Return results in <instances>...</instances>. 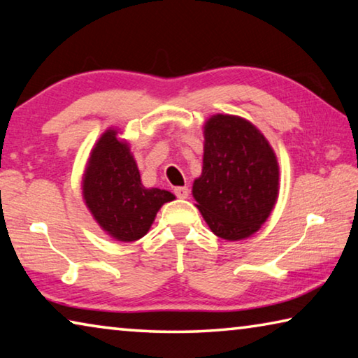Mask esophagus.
<instances>
[{"label": "esophagus", "instance_id": "esophagus-1", "mask_svg": "<svg viewBox=\"0 0 358 358\" xmlns=\"http://www.w3.org/2000/svg\"><path fill=\"white\" fill-rule=\"evenodd\" d=\"M175 196L180 199H186L187 196H189V189H187L186 186H177L175 187Z\"/></svg>", "mask_w": 358, "mask_h": 358}]
</instances>
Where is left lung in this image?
I'll use <instances>...</instances> for the list:
<instances>
[{"label":"left lung","mask_w":358,"mask_h":358,"mask_svg":"<svg viewBox=\"0 0 358 358\" xmlns=\"http://www.w3.org/2000/svg\"><path fill=\"white\" fill-rule=\"evenodd\" d=\"M203 166L192 196L211 232L237 241L266 221L280 192L273 148L251 121L216 113L203 126Z\"/></svg>","instance_id":"1"}]
</instances>
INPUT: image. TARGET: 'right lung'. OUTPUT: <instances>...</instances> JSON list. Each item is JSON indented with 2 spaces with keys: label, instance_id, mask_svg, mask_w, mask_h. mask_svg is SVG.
Instances as JSON below:
<instances>
[{
  "label": "right lung",
  "instance_id": "add662e5",
  "mask_svg": "<svg viewBox=\"0 0 358 358\" xmlns=\"http://www.w3.org/2000/svg\"><path fill=\"white\" fill-rule=\"evenodd\" d=\"M83 201L96 222L118 241H136L148 232L172 192L145 187L129 143L107 129L90 153L82 180Z\"/></svg>",
  "mask_w": 358,
  "mask_h": 358
}]
</instances>
